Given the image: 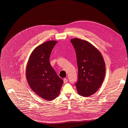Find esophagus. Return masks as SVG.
<instances>
[{"label":"esophagus","mask_w":128,"mask_h":128,"mask_svg":"<svg viewBox=\"0 0 128 128\" xmlns=\"http://www.w3.org/2000/svg\"><path fill=\"white\" fill-rule=\"evenodd\" d=\"M68 82V79L67 78H64V84H66L67 82Z\"/></svg>","instance_id":"obj_1"}]
</instances>
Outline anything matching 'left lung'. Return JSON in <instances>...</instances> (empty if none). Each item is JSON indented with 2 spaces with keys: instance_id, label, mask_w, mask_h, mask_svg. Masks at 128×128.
I'll use <instances>...</instances> for the list:
<instances>
[{
  "instance_id": "left-lung-1",
  "label": "left lung",
  "mask_w": 128,
  "mask_h": 128,
  "mask_svg": "<svg viewBox=\"0 0 128 128\" xmlns=\"http://www.w3.org/2000/svg\"><path fill=\"white\" fill-rule=\"evenodd\" d=\"M76 53L78 94L89 96L94 94L104 80L106 68L102 55L89 42L78 38L70 40Z\"/></svg>"
}]
</instances>
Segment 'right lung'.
<instances>
[{
    "label": "right lung",
    "mask_w": 128,
    "mask_h": 128,
    "mask_svg": "<svg viewBox=\"0 0 128 128\" xmlns=\"http://www.w3.org/2000/svg\"><path fill=\"white\" fill-rule=\"evenodd\" d=\"M57 43L48 41L37 46L26 66V78L30 87L40 98L48 101L58 96L64 82L50 62L51 51Z\"/></svg>",
    "instance_id": "obj_1"
}]
</instances>
